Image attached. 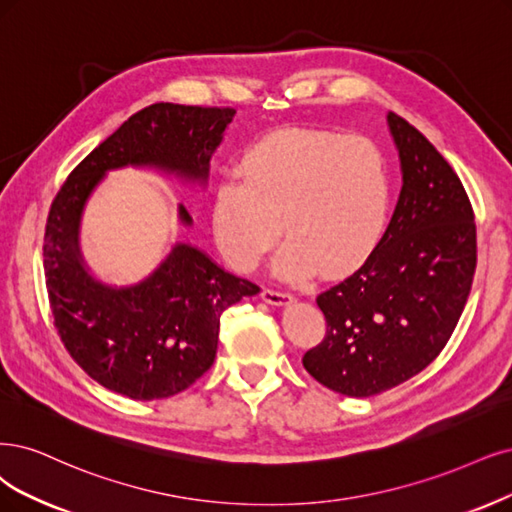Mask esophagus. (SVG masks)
Here are the masks:
<instances>
[{"instance_id":"34e87169","label":"esophagus","mask_w":512,"mask_h":512,"mask_svg":"<svg viewBox=\"0 0 512 512\" xmlns=\"http://www.w3.org/2000/svg\"><path fill=\"white\" fill-rule=\"evenodd\" d=\"M261 299L270 306H289V304H293L295 297L291 293H282V291H276V289H263Z\"/></svg>"}]
</instances>
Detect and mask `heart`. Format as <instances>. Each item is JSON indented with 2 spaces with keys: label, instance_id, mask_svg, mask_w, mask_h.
I'll return each mask as SVG.
<instances>
[{
  "label": "heart",
  "instance_id": "obj_1",
  "mask_svg": "<svg viewBox=\"0 0 512 512\" xmlns=\"http://www.w3.org/2000/svg\"><path fill=\"white\" fill-rule=\"evenodd\" d=\"M240 179L213 189L211 221L221 253L240 272L259 266L280 234L272 261L282 280L350 272L382 242L392 204L388 162L367 137L327 130H280L253 145Z\"/></svg>",
  "mask_w": 512,
  "mask_h": 512
}]
</instances>
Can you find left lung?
<instances>
[{
  "instance_id": "obj_1",
  "label": "left lung",
  "mask_w": 512,
  "mask_h": 512,
  "mask_svg": "<svg viewBox=\"0 0 512 512\" xmlns=\"http://www.w3.org/2000/svg\"><path fill=\"white\" fill-rule=\"evenodd\" d=\"M403 187L382 242L316 297L327 335L304 354L323 386L363 399L407 382L441 354L477 268V225L460 177L407 120L388 111Z\"/></svg>"
}]
</instances>
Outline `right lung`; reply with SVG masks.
Wrapping results in <instances>:
<instances>
[{"label":"right lung","mask_w":512,"mask_h":512,"mask_svg":"<svg viewBox=\"0 0 512 512\" xmlns=\"http://www.w3.org/2000/svg\"><path fill=\"white\" fill-rule=\"evenodd\" d=\"M234 113L175 103L141 109L75 166L50 206L44 274L54 327L92 380L128 399H168L192 386L215 361L223 310L259 287L187 242H175L135 285H107L80 249L84 208L109 170L126 166L206 187ZM177 211L181 225L194 223L183 204Z\"/></svg>","instance_id":"1"}]
</instances>
